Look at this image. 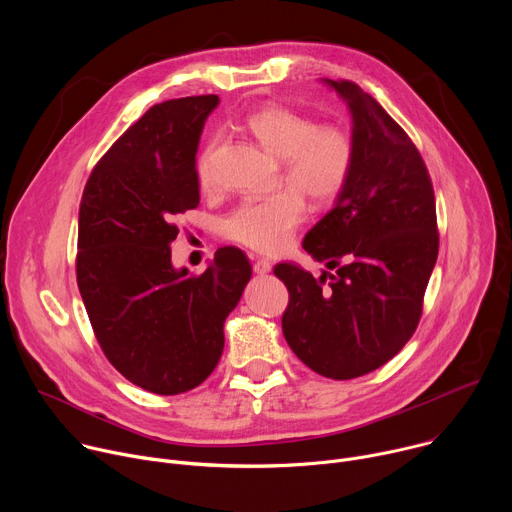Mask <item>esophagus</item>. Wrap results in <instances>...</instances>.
Here are the masks:
<instances>
[{
	"label": "esophagus",
	"instance_id": "obj_1",
	"mask_svg": "<svg viewBox=\"0 0 512 512\" xmlns=\"http://www.w3.org/2000/svg\"><path fill=\"white\" fill-rule=\"evenodd\" d=\"M253 271H255L257 275L269 273V271H271V261H269V259H257V261L253 263Z\"/></svg>",
	"mask_w": 512,
	"mask_h": 512
}]
</instances>
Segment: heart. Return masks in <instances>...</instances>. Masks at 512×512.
Instances as JSON below:
<instances>
[{
  "instance_id": "b5f03b06",
  "label": "heart",
  "mask_w": 512,
  "mask_h": 512,
  "mask_svg": "<svg viewBox=\"0 0 512 512\" xmlns=\"http://www.w3.org/2000/svg\"><path fill=\"white\" fill-rule=\"evenodd\" d=\"M247 131L267 152L281 158L283 188L261 198L241 200L225 218V239L257 253L283 251L306 218V194L316 204L334 202L348 186L354 162V135L340 123H318L312 115L285 105H265L245 119ZM218 135L204 141L196 160L202 186L212 184V156Z\"/></svg>"
}]
</instances>
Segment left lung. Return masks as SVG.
Segmentation results:
<instances>
[{
  "instance_id": "8db88e82",
  "label": "left lung",
  "mask_w": 512,
  "mask_h": 512,
  "mask_svg": "<svg viewBox=\"0 0 512 512\" xmlns=\"http://www.w3.org/2000/svg\"><path fill=\"white\" fill-rule=\"evenodd\" d=\"M352 113L356 162L336 206L304 249L328 269L318 279L277 263L289 302L283 336L322 377L346 381L389 362L413 336L440 233L427 166L403 127L352 81H328Z\"/></svg>"
}]
</instances>
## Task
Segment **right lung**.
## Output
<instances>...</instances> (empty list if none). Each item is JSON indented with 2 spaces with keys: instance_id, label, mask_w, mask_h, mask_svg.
I'll use <instances>...</instances> for the list:
<instances>
[{
  "instance_id": "add662e5",
  "label": "right lung",
  "mask_w": 512,
  "mask_h": 512,
  "mask_svg": "<svg viewBox=\"0 0 512 512\" xmlns=\"http://www.w3.org/2000/svg\"><path fill=\"white\" fill-rule=\"evenodd\" d=\"M216 95L145 111L93 168L79 206L77 283L107 360L133 385L178 395L221 360L223 324L251 279L237 247L194 275L172 267L176 216L200 202L196 150Z\"/></svg>"
}]
</instances>
